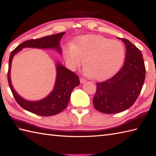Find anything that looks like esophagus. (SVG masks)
<instances>
[{
    "label": "esophagus",
    "mask_w": 156,
    "mask_h": 156,
    "mask_svg": "<svg viewBox=\"0 0 156 156\" xmlns=\"http://www.w3.org/2000/svg\"><path fill=\"white\" fill-rule=\"evenodd\" d=\"M80 82L81 84H83V83H85V82H86V80L83 78H80Z\"/></svg>",
    "instance_id": "esophagus-1"
}]
</instances>
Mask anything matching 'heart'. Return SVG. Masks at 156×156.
Wrapping results in <instances>:
<instances>
[{
	"instance_id": "heart-1",
	"label": "heart",
	"mask_w": 156,
	"mask_h": 156,
	"mask_svg": "<svg viewBox=\"0 0 156 156\" xmlns=\"http://www.w3.org/2000/svg\"><path fill=\"white\" fill-rule=\"evenodd\" d=\"M63 55L71 69L84 64V72L97 80H103L117 72L124 61L125 49L122 43L98 35H84L73 45L63 50Z\"/></svg>"
}]
</instances>
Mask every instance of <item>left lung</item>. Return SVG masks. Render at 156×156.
<instances>
[{
	"label": "left lung",
	"instance_id": "obj_1",
	"mask_svg": "<svg viewBox=\"0 0 156 156\" xmlns=\"http://www.w3.org/2000/svg\"><path fill=\"white\" fill-rule=\"evenodd\" d=\"M126 48L124 66L113 77L97 83L93 98L94 108L106 114L127 110L136 101L143 87L145 68L141 53L136 46L123 38Z\"/></svg>",
	"mask_w": 156,
	"mask_h": 156
}]
</instances>
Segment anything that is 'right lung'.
I'll list each match as a JSON object with an SVG mask.
<instances>
[{"instance_id":"add662e5","label":"right lung","mask_w":156,"mask_h":156,"mask_svg":"<svg viewBox=\"0 0 156 156\" xmlns=\"http://www.w3.org/2000/svg\"><path fill=\"white\" fill-rule=\"evenodd\" d=\"M65 34V32H62L52 35L45 36L39 39L25 41L17 46L11 53L9 61V85L16 101L25 110L35 115L45 116V117L57 115L67 107L73 89L80 84L78 76L71 70L63 66L59 62H56L55 65L57 76H56L54 89L50 92V94L42 100L38 101L25 100L16 93L11 83V63L12 59L16 54H17L23 48H32L54 49L59 54H62V51L59 45V42Z\"/></svg>"}]
</instances>
